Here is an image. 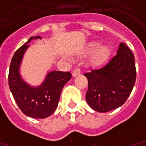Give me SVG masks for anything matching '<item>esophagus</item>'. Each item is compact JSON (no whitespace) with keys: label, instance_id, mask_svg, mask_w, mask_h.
I'll list each match as a JSON object with an SVG mask.
<instances>
[{"label":"esophagus","instance_id":"1","mask_svg":"<svg viewBox=\"0 0 146 146\" xmlns=\"http://www.w3.org/2000/svg\"><path fill=\"white\" fill-rule=\"evenodd\" d=\"M80 74V69H76V70H74L73 71V73H72V75H73V77L78 76Z\"/></svg>","mask_w":146,"mask_h":146}]
</instances>
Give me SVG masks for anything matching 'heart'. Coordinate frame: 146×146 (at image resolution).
<instances>
[{"mask_svg":"<svg viewBox=\"0 0 146 146\" xmlns=\"http://www.w3.org/2000/svg\"><path fill=\"white\" fill-rule=\"evenodd\" d=\"M84 56L92 54L90 58V65L98 66L107 60L110 54V48L106 45H100L98 42H91L86 45L82 51Z\"/></svg>","mask_w":146,"mask_h":146,"instance_id":"1","label":"heart"}]
</instances>
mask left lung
I'll use <instances>...</instances> for the list:
<instances>
[{
    "instance_id": "left-lung-1",
    "label": "left lung",
    "mask_w": 146,
    "mask_h": 146,
    "mask_svg": "<svg viewBox=\"0 0 146 146\" xmlns=\"http://www.w3.org/2000/svg\"><path fill=\"white\" fill-rule=\"evenodd\" d=\"M84 75L88 81L86 101L90 107L99 113L115 110L125 102L135 86L134 54L121 42L116 55L106 66Z\"/></svg>"
}]
</instances>
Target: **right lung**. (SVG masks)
I'll list each match as a JSON object with an SVG mask.
<instances>
[{
	"label": "right lung",
	"instance_id": "1",
	"mask_svg": "<svg viewBox=\"0 0 146 146\" xmlns=\"http://www.w3.org/2000/svg\"><path fill=\"white\" fill-rule=\"evenodd\" d=\"M41 38L40 36H31L15 51L8 74L9 88L18 106L27 116L38 119L48 117L54 113L62 90L72 77L70 72L54 70L48 71L40 85L32 86L24 80L21 76L20 68L24 54L30 47L28 44L33 40Z\"/></svg>",
	"mask_w": 146,
	"mask_h": 146
}]
</instances>
